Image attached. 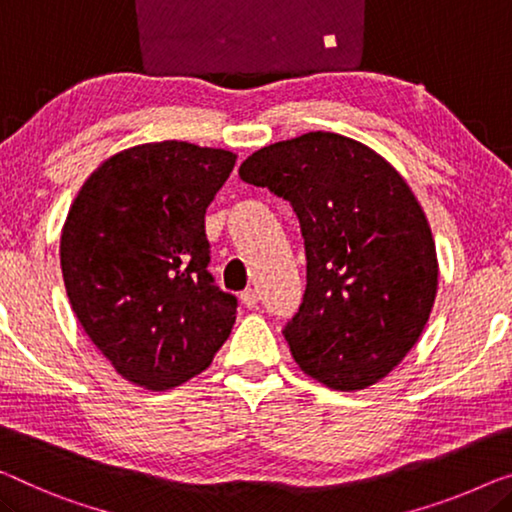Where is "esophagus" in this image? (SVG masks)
<instances>
[{"mask_svg": "<svg viewBox=\"0 0 512 512\" xmlns=\"http://www.w3.org/2000/svg\"><path fill=\"white\" fill-rule=\"evenodd\" d=\"M257 301H259V294H257V289H253V287L243 289V292H241V303L246 305V308H255Z\"/></svg>", "mask_w": 512, "mask_h": 512, "instance_id": "1", "label": "esophagus"}]
</instances>
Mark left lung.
Instances as JSON below:
<instances>
[{
    "label": "left lung",
    "mask_w": 512,
    "mask_h": 512,
    "mask_svg": "<svg viewBox=\"0 0 512 512\" xmlns=\"http://www.w3.org/2000/svg\"><path fill=\"white\" fill-rule=\"evenodd\" d=\"M239 177L299 218L308 285L282 329L294 361L335 391L377 384L421 338L437 296V250L414 193L370 147L324 131L255 151Z\"/></svg>",
    "instance_id": "left-lung-1"
}]
</instances>
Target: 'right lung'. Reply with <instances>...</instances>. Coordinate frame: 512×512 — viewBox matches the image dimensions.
<instances>
[{"label":"right lung","instance_id":"right-lung-1","mask_svg":"<svg viewBox=\"0 0 512 512\" xmlns=\"http://www.w3.org/2000/svg\"><path fill=\"white\" fill-rule=\"evenodd\" d=\"M225 149L154 142L98 167L61 234L71 308L121 377L163 391L200 375L236 319L209 273V204L234 170Z\"/></svg>","mask_w":512,"mask_h":512}]
</instances>
